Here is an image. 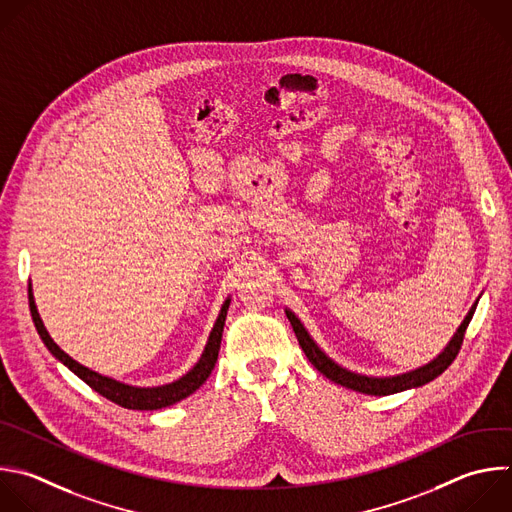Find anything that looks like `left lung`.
<instances>
[{
	"label": "left lung",
	"instance_id": "8db88e82",
	"mask_svg": "<svg viewBox=\"0 0 512 512\" xmlns=\"http://www.w3.org/2000/svg\"><path fill=\"white\" fill-rule=\"evenodd\" d=\"M480 295H478V299H480ZM478 299L468 309L466 317L462 319V323L458 325V329L450 337V342L446 344V348L434 360H430L428 364H424V366H420L416 370H410V372H404V374H396V376H366V374H358V372H352V370H348L344 366H339L335 360H331L317 346V342L309 335V331L305 329L301 319L289 307H285V315H287V319L293 325V331L297 335V342H299L301 350L305 352L307 360L313 364V368L317 372H321L331 382L344 386V388H350V390H356L360 394L388 396V394H398V392H404V390L420 388V386L436 380L454 362V358L458 356V350L462 346L464 331H466V327H468V323H470V319H472V315L476 311Z\"/></svg>",
	"mask_w": 512,
	"mask_h": 512
}]
</instances>
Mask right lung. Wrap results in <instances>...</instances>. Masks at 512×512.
I'll return each instance as SVG.
<instances>
[{
	"instance_id": "1",
	"label": "right lung",
	"mask_w": 512,
	"mask_h": 512,
	"mask_svg": "<svg viewBox=\"0 0 512 512\" xmlns=\"http://www.w3.org/2000/svg\"><path fill=\"white\" fill-rule=\"evenodd\" d=\"M231 297H227L221 305V311L215 319V325L209 333V339L205 344V350L201 354V358L197 360V364L179 380L170 382V384H162V386H152V388H144V386H132V384H124L118 382L114 378H108L104 374H98L86 366H82L80 362H76L74 358H70L56 342L52 339V335L48 333L36 299H34V291L30 285V311H32V319L34 325L42 337L44 346L50 350V354L62 362L70 372H74L82 382H86L94 392L102 394L104 398H108L110 402L128 408V410H160L166 406H173L181 400H185L187 396H191L195 390H199L207 378L211 376L215 364H217V356H219V348H221V337H223V325H225V317H227V309H229Z\"/></svg>"
}]
</instances>
